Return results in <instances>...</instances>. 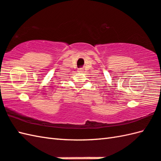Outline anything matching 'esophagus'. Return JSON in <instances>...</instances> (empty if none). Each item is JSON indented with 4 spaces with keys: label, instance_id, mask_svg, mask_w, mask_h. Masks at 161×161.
<instances>
[{
    "label": "esophagus",
    "instance_id": "34e87169",
    "mask_svg": "<svg viewBox=\"0 0 161 161\" xmlns=\"http://www.w3.org/2000/svg\"><path fill=\"white\" fill-rule=\"evenodd\" d=\"M84 71H83V68H80V69H78V72H79V73H82V72H83Z\"/></svg>",
    "mask_w": 161,
    "mask_h": 161
}]
</instances>
